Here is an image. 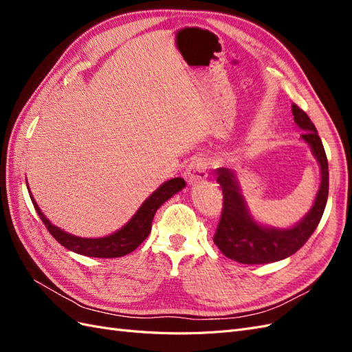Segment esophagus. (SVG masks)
Instances as JSON below:
<instances>
[{"mask_svg":"<svg viewBox=\"0 0 352 352\" xmlns=\"http://www.w3.org/2000/svg\"><path fill=\"white\" fill-rule=\"evenodd\" d=\"M207 168H208L207 160L202 157H195L186 167L185 177L189 184L201 182V180H204L207 177Z\"/></svg>","mask_w":352,"mask_h":352,"instance_id":"34e87169","label":"esophagus"}]
</instances>
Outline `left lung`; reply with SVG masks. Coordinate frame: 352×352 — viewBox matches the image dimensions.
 Segmentation results:
<instances>
[{"label": "left lung", "instance_id": "obj_1", "mask_svg": "<svg viewBox=\"0 0 352 352\" xmlns=\"http://www.w3.org/2000/svg\"><path fill=\"white\" fill-rule=\"evenodd\" d=\"M295 123L301 127L302 140L311 146L322 170V184L310 212L292 229L279 230L263 228L255 223L239 194L236 176L232 170H216L217 182L223 190V208L212 241L228 258L242 264H267L295 254L310 239L322 220L329 194V166L324 148L316 126L307 113L292 104Z\"/></svg>", "mask_w": 352, "mask_h": 352}]
</instances>
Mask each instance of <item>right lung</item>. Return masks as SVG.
<instances>
[{
  "instance_id": "right-lung-1",
  "label": "right lung",
  "mask_w": 352,
  "mask_h": 352,
  "mask_svg": "<svg viewBox=\"0 0 352 352\" xmlns=\"http://www.w3.org/2000/svg\"><path fill=\"white\" fill-rule=\"evenodd\" d=\"M185 180L182 177H175L167 180L166 184L160 186L155 192L148 198L141 208L136 211V214L131 219L126 226H123L120 230L105 238H78L73 236L70 233H66L56 226H52L50 220L42 214L38 204L35 202L34 197L30 195L32 202H34V207L41 217L42 223H44L48 232L52 235L58 243L63 247L76 252L87 255V257H98V258H117L123 257V255L132 252L136 250L140 245L145 241V238L150 235L151 232V223L154 219L155 211L160 208V206L164 204V202L172 198L180 189L185 188Z\"/></svg>"
}]
</instances>
